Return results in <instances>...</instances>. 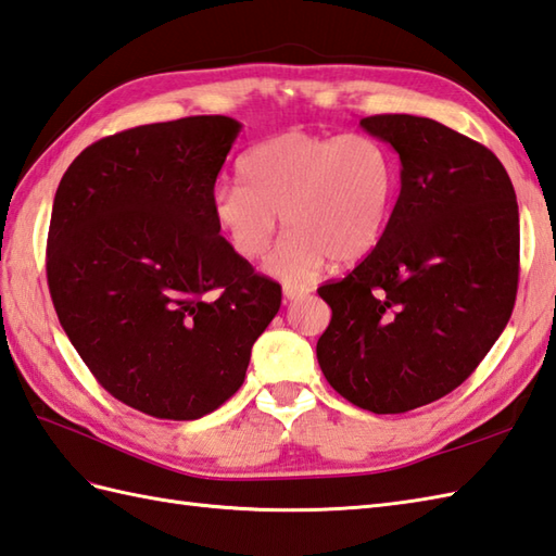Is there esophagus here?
Here are the masks:
<instances>
[{
  "mask_svg": "<svg viewBox=\"0 0 556 556\" xmlns=\"http://www.w3.org/2000/svg\"><path fill=\"white\" fill-rule=\"evenodd\" d=\"M312 290L306 288V286H286L282 288V298H286L288 302H292V300H300V298H304V294H309Z\"/></svg>",
  "mask_w": 556,
  "mask_h": 556,
  "instance_id": "1",
  "label": "esophagus"
}]
</instances>
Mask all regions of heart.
Here are the masks:
<instances>
[{
	"label": "heart",
	"mask_w": 556,
	"mask_h": 556,
	"mask_svg": "<svg viewBox=\"0 0 556 556\" xmlns=\"http://www.w3.org/2000/svg\"><path fill=\"white\" fill-rule=\"evenodd\" d=\"M240 185H218L212 216L244 262L262 258L278 230L266 270L286 286L314 280L328 258L359 262L386 232L397 192V166L371 135L280 132L238 162Z\"/></svg>",
	"instance_id": "obj_1"
}]
</instances>
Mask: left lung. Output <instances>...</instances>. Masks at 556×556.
Returning <instances> with one entry per match:
<instances>
[{"label": "left lung", "instance_id": "obj_1", "mask_svg": "<svg viewBox=\"0 0 556 556\" xmlns=\"http://www.w3.org/2000/svg\"><path fill=\"white\" fill-rule=\"evenodd\" d=\"M359 126L400 154L402 188L371 254L318 288L332 318L316 356L344 400L404 414L459 388L507 328L519 204L500 159L433 118Z\"/></svg>", "mask_w": 556, "mask_h": 556}]
</instances>
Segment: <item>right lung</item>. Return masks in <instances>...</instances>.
Listing matches in <instances>:
<instances>
[{"instance_id": "1", "label": "right lung", "mask_w": 556, "mask_h": 556, "mask_svg": "<svg viewBox=\"0 0 556 556\" xmlns=\"http://www.w3.org/2000/svg\"><path fill=\"white\" fill-rule=\"evenodd\" d=\"M240 128L188 116L109 135L56 188L47 282L59 324L106 392L154 418L192 421L232 397L280 309L278 282L212 216Z\"/></svg>"}]
</instances>
